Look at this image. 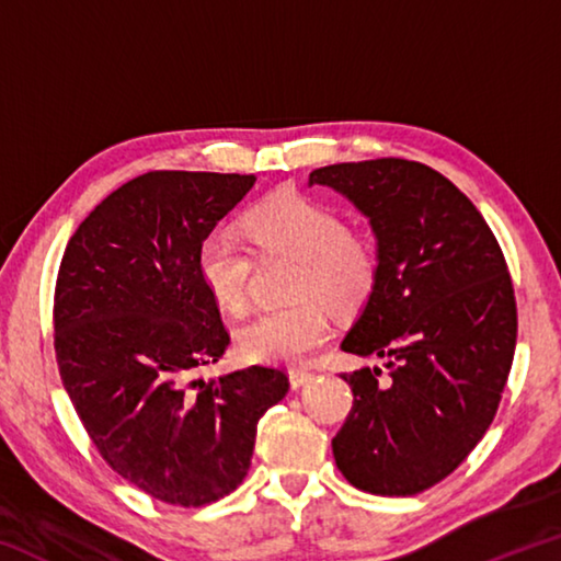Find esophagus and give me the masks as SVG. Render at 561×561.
Returning a JSON list of instances; mask_svg holds the SVG:
<instances>
[{"label":"esophagus","mask_w":561,"mask_h":561,"mask_svg":"<svg viewBox=\"0 0 561 561\" xmlns=\"http://www.w3.org/2000/svg\"><path fill=\"white\" fill-rule=\"evenodd\" d=\"M311 378H314V374L307 371V368H291V371H289L291 388H301L304 383H309Z\"/></svg>","instance_id":"34e87169"}]
</instances>
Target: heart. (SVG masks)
<instances>
[{
  "label": "heart",
  "instance_id": "heart-1",
  "mask_svg": "<svg viewBox=\"0 0 561 561\" xmlns=\"http://www.w3.org/2000/svg\"><path fill=\"white\" fill-rule=\"evenodd\" d=\"M244 230L262 254L299 260L289 309H272L237 331V351L252 364H301L329 339L327 309L351 314L371 297L378 279L376 247L346 232L334 207L279 190L244 215ZM197 274L217 307L240 314L250 299L252 254L244 242L215 230L197 247Z\"/></svg>",
  "mask_w": 561,
  "mask_h": 561
}]
</instances>
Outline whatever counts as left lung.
I'll list each match as a JSON object with an SVG mask.
<instances>
[{
  "instance_id": "1",
  "label": "left lung",
  "mask_w": 561,
  "mask_h": 561,
  "mask_svg": "<svg viewBox=\"0 0 561 561\" xmlns=\"http://www.w3.org/2000/svg\"><path fill=\"white\" fill-rule=\"evenodd\" d=\"M368 217L378 279L341 348L381 368L341 378L354 405L336 468L374 495H415L458 468L497 413L517 341L515 289L495 234L448 178L415 160L309 175Z\"/></svg>"
}]
</instances>
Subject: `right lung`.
Wrapping results in <instances>:
<instances>
[{
    "mask_svg": "<svg viewBox=\"0 0 561 561\" xmlns=\"http://www.w3.org/2000/svg\"><path fill=\"white\" fill-rule=\"evenodd\" d=\"M254 175L153 170L96 205L66 244L54 348L66 393L121 478L201 507L240 485L260 417L289 391L279 368L195 374L230 344L197 247Z\"/></svg>",
    "mask_w": 561,
    "mask_h": 561,
    "instance_id": "add662e5",
    "label": "right lung"
}]
</instances>
